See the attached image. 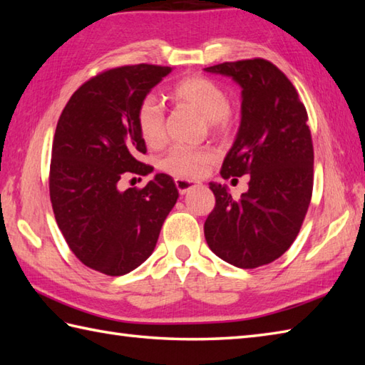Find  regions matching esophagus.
<instances>
[{
  "mask_svg": "<svg viewBox=\"0 0 365 365\" xmlns=\"http://www.w3.org/2000/svg\"><path fill=\"white\" fill-rule=\"evenodd\" d=\"M175 185H177V190L180 195H187L190 190L199 187V182L188 180V178H175Z\"/></svg>",
  "mask_w": 365,
  "mask_h": 365,
  "instance_id": "34e87169",
  "label": "esophagus"
}]
</instances>
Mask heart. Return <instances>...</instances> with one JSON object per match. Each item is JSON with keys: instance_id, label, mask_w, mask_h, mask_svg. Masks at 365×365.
<instances>
[{"instance_id": "heart-1", "label": "heart", "mask_w": 365, "mask_h": 365, "mask_svg": "<svg viewBox=\"0 0 365 365\" xmlns=\"http://www.w3.org/2000/svg\"><path fill=\"white\" fill-rule=\"evenodd\" d=\"M173 98L196 110L215 128H221L229 122L227 94L215 81L204 76H190L178 81L173 88ZM136 123L147 145L160 147L166 141L165 114L157 97L147 96L139 103ZM213 158V152L208 149L175 145L160 161V168L174 177H199Z\"/></svg>"}]
</instances>
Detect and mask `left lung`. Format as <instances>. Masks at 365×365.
Instances as JSON below:
<instances>
[{
  "instance_id": "left-lung-1",
  "label": "left lung",
  "mask_w": 365,
  "mask_h": 365,
  "mask_svg": "<svg viewBox=\"0 0 365 365\" xmlns=\"http://www.w3.org/2000/svg\"><path fill=\"white\" fill-rule=\"evenodd\" d=\"M242 88V120L224 158L222 178L251 175L235 200L226 185L210 182L216 204L204 224L210 250L238 268L279 259L297 238L311 204L314 147L297 89L265 59L204 68Z\"/></svg>"
}]
</instances>
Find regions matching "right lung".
<instances>
[{
    "label": "right lung",
    "instance_id": "add662e5",
    "mask_svg": "<svg viewBox=\"0 0 365 365\" xmlns=\"http://www.w3.org/2000/svg\"><path fill=\"white\" fill-rule=\"evenodd\" d=\"M173 72L161 66H123L75 91L58 120L50 166V199L58 227L84 265L122 276L149 259L178 190L168 174H155L143 190L120 191L130 174L153 168L136 111L152 88Z\"/></svg>",
    "mask_w": 365,
    "mask_h": 365
}]
</instances>
